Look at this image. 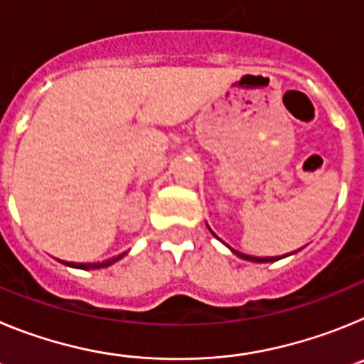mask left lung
Segmentation results:
<instances>
[{"label": "left lung", "instance_id": "8db88e82", "mask_svg": "<svg viewBox=\"0 0 364 364\" xmlns=\"http://www.w3.org/2000/svg\"><path fill=\"white\" fill-rule=\"evenodd\" d=\"M240 259H246V260H253V262H272V260H277L279 257H250V255H244V253L235 252Z\"/></svg>", "mask_w": 364, "mask_h": 364}]
</instances>
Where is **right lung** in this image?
Returning <instances> with one entry per match:
<instances>
[{"instance_id":"right-lung-1","label":"right lung","mask_w":364,"mask_h":364,"mask_svg":"<svg viewBox=\"0 0 364 364\" xmlns=\"http://www.w3.org/2000/svg\"><path fill=\"white\" fill-rule=\"evenodd\" d=\"M124 255H118L114 257V259H109V260H104V262H95V264H91V262H87V264H82V262H78V264H74V262H65L67 266H73V268H80V269H96V268H105V266L112 264V262H117L118 259H122Z\"/></svg>"}]
</instances>
